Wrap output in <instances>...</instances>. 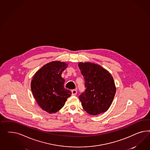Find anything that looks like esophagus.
<instances>
[{"mask_svg":"<svg viewBox=\"0 0 150 150\" xmlns=\"http://www.w3.org/2000/svg\"><path fill=\"white\" fill-rule=\"evenodd\" d=\"M71 92H72V95L75 96L77 94V90H73L71 91Z\"/></svg>","mask_w":150,"mask_h":150,"instance_id":"esophagus-1","label":"esophagus"}]
</instances>
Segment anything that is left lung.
Listing matches in <instances>:
<instances>
[{
  "mask_svg": "<svg viewBox=\"0 0 150 150\" xmlns=\"http://www.w3.org/2000/svg\"><path fill=\"white\" fill-rule=\"evenodd\" d=\"M84 77L86 90L79 96L87 113L96 115L109 109L116 92L111 74L99 65L89 62L78 64Z\"/></svg>",
  "mask_w": 150,
  "mask_h": 150,
  "instance_id": "8db88e82",
  "label": "left lung"
}]
</instances>
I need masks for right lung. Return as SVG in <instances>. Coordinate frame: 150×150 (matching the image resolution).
I'll list each match as a JSON object with an SVG mask.
<instances>
[{"instance_id": "obj_1", "label": "right lung", "mask_w": 150, "mask_h": 150, "mask_svg": "<svg viewBox=\"0 0 150 150\" xmlns=\"http://www.w3.org/2000/svg\"><path fill=\"white\" fill-rule=\"evenodd\" d=\"M68 64L52 62L43 66L32 78L31 88L33 95L42 109L49 113L57 112L63 107L71 92L64 88L62 74Z\"/></svg>"}]
</instances>
